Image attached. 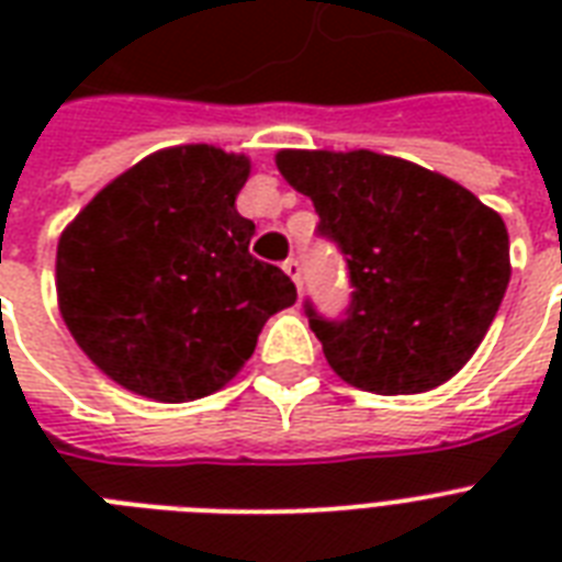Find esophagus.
<instances>
[{"label":"esophagus","mask_w":562,"mask_h":562,"mask_svg":"<svg viewBox=\"0 0 562 562\" xmlns=\"http://www.w3.org/2000/svg\"><path fill=\"white\" fill-rule=\"evenodd\" d=\"M282 271L289 273L291 280L297 282V289H300V282H303V265H300L297 259H285V262H282Z\"/></svg>","instance_id":"esophagus-1"}]
</instances>
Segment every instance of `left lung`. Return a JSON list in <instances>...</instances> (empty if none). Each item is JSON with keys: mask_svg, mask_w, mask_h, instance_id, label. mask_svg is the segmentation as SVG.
Wrapping results in <instances>:
<instances>
[{"mask_svg": "<svg viewBox=\"0 0 562 562\" xmlns=\"http://www.w3.org/2000/svg\"><path fill=\"white\" fill-rule=\"evenodd\" d=\"M277 169L317 212V236L347 259L350 306L306 317L329 368L396 396L449 382L472 359L510 282L498 212L461 183L373 151H280Z\"/></svg>", "mask_w": 562, "mask_h": 562, "instance_id": "8db88e82", "label": "left lung"}]
</instances>
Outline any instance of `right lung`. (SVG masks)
Listing matches in <instances>:
<instances>
[{
    "label": "right lung",
    "mask_w": 562,
    "mask_h": 562,
    "mask_svg": "<svg viewBox=\"0 0 562 562\" xmlns=\"http://www.w3.org/2000/svg\"><path fill=\"white\" fill-rule=\"evenodd\" d=\"M250 160L166 148L119 175L64 229L57 303L99 370L157 402L210 396L254 356L265 321L297 300L250 254L236 194Z\"/></svg>",
    "instance_id": "right-lung-1"
}]
</instances>
